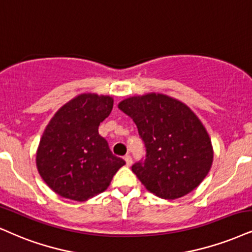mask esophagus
Listing matches in <instances>:
<instances>
[{"label":"esophagus","mask_w":252,"mask_h":252,"mask_svg":"<svg viewBox=\"0 0 252 252\" xmlns=\"http://www.w3.org/2000/svg\"><path fill=\"white\" fill-rule=\"evenodd\" d=\"M124 159H125L127 166H131L132 162H133V160H132V157H131V155H128V154L125 155V158H124Z\"/></svg>","instance_id":"34e87169"}]
</instances>
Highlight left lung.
Returning a JSON list of instances; mask_svg holds the SVG:
<instances>
[{"label":"left lung","instance_id":"obj_1","mask_svg":"<svg viewBox=\"0 0 252 252\" xmlns=\"http://www.w3.org/2000/svg\"><path fill=\"white\" fill-rule=\"evenodd\" d=\"M119 108L134 120L145 159L132 166L147 190L174 200L203 181L213 163L209 135L190 108L163 94L125 99Z\"/></svg>","mask_w":252,"mask_h":252}]
</instances>
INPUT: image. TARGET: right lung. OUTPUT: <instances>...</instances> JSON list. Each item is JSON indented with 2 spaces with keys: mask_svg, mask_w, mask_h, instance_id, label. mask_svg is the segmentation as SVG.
Here are the masks:
<instances>
[{
  "mask_svg": "<svg viewBox=\"0 0 252 252\" xmlns=\"http://www.w3.org/2000/svg\"><path fill=\"white\" fill-rule=\"evenodd\" d=\"M113 99L80 94L65 104L46 126L36 163L46 185L61 196L86 201L107 189L125 160L112 153L98 128Z\"/></svg>",
  "mask_w": 252,
  "mask_h": 252,
  "instance_id": "1",
  "label": "right lung"
}]
</instances>
